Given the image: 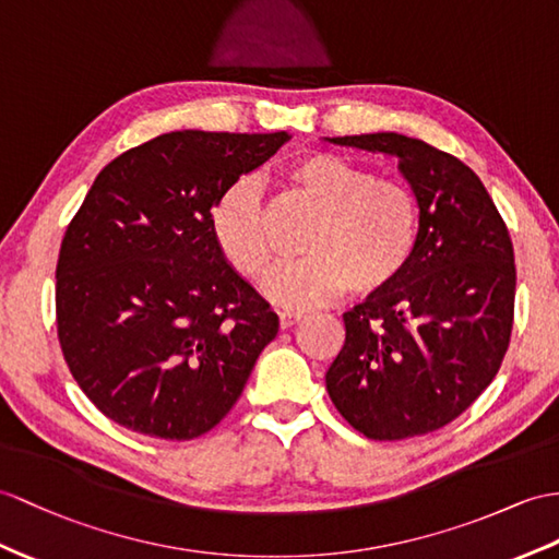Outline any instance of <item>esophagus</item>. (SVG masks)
<instances>
[{"instance_id":"esophagus-1","label":"esophagus","mask_w":559,"mask_h":559,"mask_svg":"<svg viewBox=\"0 0 559 559\" xmlns=\"http://www.w3.org/2000/svg\"><path fill=\"white\" fill-rule=\"evenodd\" d=\"M301 318H304V312H298V310H280V326L282 330H289V326H294Z\"/></svg>"}]
</instances>
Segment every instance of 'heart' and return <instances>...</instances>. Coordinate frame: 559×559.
I'll return each instance as SVG.
<instances>
[{"label": "heart", "mask_w": 559, "mask_h": 559, "mask_svg": "<svg viewBox=\"0 0 559 559\" xmlns=\"http://www.w3.org/2000/svg\"><path fill=\"white\" fill-rule=\"evenodd\" d=\"M289 197L318 213L301 241L306 258L280 267L265 294L282 306L324 304L346 287L370 294L396 282L421 237L415 189L336 154H308L280 175ZM211 225L217 247L243 277L263 280L275 265V241L261 192L241 177L215 201Z\"/></svg>", "instance_id": "heart-1"}]
</instances>
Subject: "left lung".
Masks as SVG:
<instances>
[{
    "mask_svg": "<svg viewBox=\"0 0 559 559\" xmlns=\"http://www.w3.org/2000/svg\"><path fill=\"white\" fill-rule=\"evenodd\" d=\"M399 158L419 197L421 237L389 287L344 312L326 391L374 441L437 431L493 382L514 320V249L493 199L460 158L399 132L324 138Z\"/></svg>",
    "mask_w": 559,
    "mask_h": 559,
    "instance_id": "obj_1",
    "label": "left lung"
}]
</instances>
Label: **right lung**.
Here are the masks:
<instances>
[{"label":"right lung","instance_id":"1","mask_svg":"<svg viewBox=\"0 0 559 559\" xmlns=\"http://www.w3.org/2000/svg\"><path fill=\"white\" fill-rule=\"evenodd\" d=\"M287 132H168L97 175L57 263V330L78 386L116 425L189 441L241 396L280 318L225 261L215 201Z\"/></svg>","mask_w":559,"mask_h":559}]
</instances>
